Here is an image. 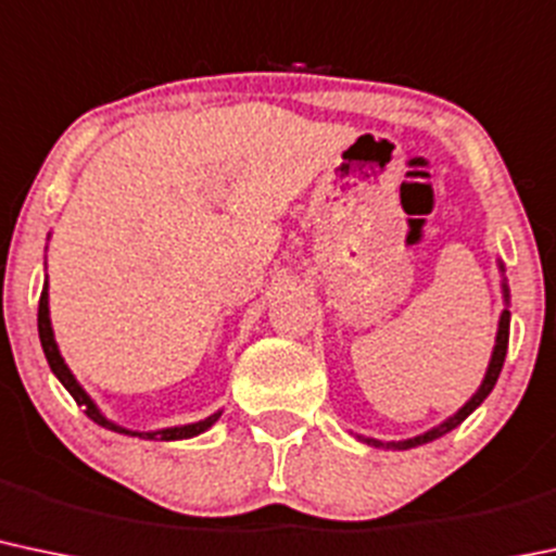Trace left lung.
<instances>
[{"label": "left lung", "mask_w": 556, "mask_h": 556, "mask_svg": "<svg viewBox=\"0 0 556 556\" xmlns=\"http://www.w3.org/2000/svg\"><path fill=\"white\" fill-rule=\"evenodd\" d=\"M498 266V274H502V298H504V311L502 316H498V327H496V343H493V351H491V362H488V369L483 375V382H480L478 390H475L472 395L465 401V406L456 408L451 417L443 419L441 425L430 427V430L419 432V435L414 438H404V441H380V438H367V435H356V441L367 443L371 448H382V451H408V448H417V446H425V443H432L438 441V438H443L446 432L454 430V427H459L469 414L475 412L483 401L488 399V393H491L493 386H496L498 375H502V367H504V358H506V345H509V321H511V314H509V285H506V277H504V264L502 261H496Z\"/></svg>", "instance_id": "left-lung-1"}]
</instances>
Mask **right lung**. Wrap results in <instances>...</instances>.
<instances>
[{
    "mask_svg": "<svg viewBox=\"0 0 556 556\" xmlns=\"http://www.w3.org/2000/svg\"><path fill=\"white\" fill-rule=\"evenodd\" d=\"M47 240H50V237H47ZM39 340H41V348H45V356H47V364H50L52 375L63 382V388L73 395V401H76L78 406H84L87 417L94 419L97 425L108 427V430L121 432V435H129V438H142V441H187V438L203 435V432L211 430V427L218 422V417H222L224 408H218V412H213L211 417L198 419V422L157 427V430H131V427H124L105 417V412L94 404V399L84 390V386L76 380V375H73L68 364H65L58 340H54V329L50 319V279H45V290H41V301H39Z\"/></svg>",
    "mask_w": 556,
    "mask_h": 556,
    "instance_id": "right-lung-1",
    "label": "right lung"
}]
</instances>
